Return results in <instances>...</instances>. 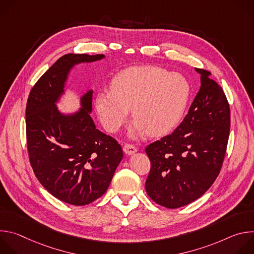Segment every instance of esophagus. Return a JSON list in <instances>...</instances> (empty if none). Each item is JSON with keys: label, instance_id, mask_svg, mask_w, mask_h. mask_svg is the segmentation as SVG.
Wrapping results in <instances>:
<instances>
[{"label": "esophagus", "instance_id": "obj_1", "mask_svg": "<svg viewBox=\"0 0 254 254\" xmlns=\"http://www.w3.org/2000/svg\"><path fill=\"white\" fill-rule=\"evenodd\" d=\"M124 152H125L126 155L130 156V155H133L136 152V148L130 143H126L124 146Z\"/></svg>", "mask_w": 254, "mask_h": 254}]
</instances>
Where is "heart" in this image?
<instances>
[{
  "label": "heart",
  "mask_w": 254,
  "mask_h": 254,
  "mask_svg": "<svg viewBox=\"0 0 254 254\" xmlns=\"http://www.w3.org/2000/svg\"><path fill=\"white\" fill-rule=\"evenodd\" d=\"M190 96V84L180 73H169L155 66L123 70L114 78L112 90L95 97V110L111 132L126 123L129 110L134 118L128 134L138 137L146 132L158 136L174 128L182 118Z\"/></svg>",
  "instance_id": "b5f03b06"
}]
</instances>
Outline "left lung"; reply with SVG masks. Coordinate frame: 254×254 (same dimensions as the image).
<instances>
[{"label": "left lung", "mask_w": 254, "mask_h": 254, "mask_svg": "<svg viewBox=\"0 0 254 254\" xmlns=\"http://www.w3.org/2000/svg\"><path fill=\"white\" fill-rule=\"evenodd\" d=\"M201 86L188 115L171 133L146 148L151 170L146 191L166 208L200 198L219 175L230 130V108L222 87L207 70L195 68Z\"/></svg>", "instance_id": "8db88e82"}]
</instances>
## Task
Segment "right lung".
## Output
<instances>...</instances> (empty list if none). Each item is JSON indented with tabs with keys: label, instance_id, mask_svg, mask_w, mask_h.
Listing matches in <instances>:
<instances>
[{
	"label": "right lung",
	"instance_id": "add662e5",
	"mask_svg": "<svg viewBox=\"0 0 254 254\" xmlns=\"http://www.w3.org/2000/svg\"><path fill=\"white\" fill-rule=\"evenodd\" d=\"M103 54H66L33 86L26 106L29 160L42 186L55 198L75 206L101 197L123 160L121 144L96 128L92 93L80 97V108L61 113L56 103L65 93L71 69L103 59Z\"/></svg>",
	"mask_w": 254,
	"mask_h": 254
}]
</instances>
